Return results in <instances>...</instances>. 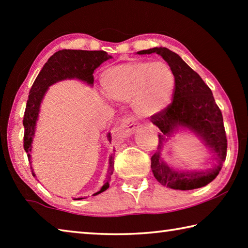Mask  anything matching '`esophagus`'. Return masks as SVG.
<instances>
[{
	"label": "esophagus",
	"instance_id": "1",
	"mask_svg": "<svg viewBox=\"0 0 248 248\" xmlns=\"http://www.w3.org/2000/svg\"><path fill=\"white\" fill-rule=\"evenodd\" d=\"M138 127H139V124L137 123L134 117H125V118L121 120L119 124V130L124 136H130V134L136 131Z\"/></svg>",
	"mask_w": 248,
	"mask_h": 248
}]
</instances>
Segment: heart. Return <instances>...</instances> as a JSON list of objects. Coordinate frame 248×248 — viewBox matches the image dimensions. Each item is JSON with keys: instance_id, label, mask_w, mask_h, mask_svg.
Returning a JSON list of instances; mask_svg holds the SVG:
<instances>
[{"instance_id": "obj_1", "label": "heart", "mask_w": 248, "mask_h": 248, "mask_svg": "<svg viewBox=\"0 0 248 248\" xmlns=\"http://www.w3.org/2000/svg\"><path fill=\"white\" fill-rule=\"evenodd\" d=\"M175 75L164 61L136 60L104 71L102 85L110 99L132 102L134 111L151 117L164 110L173 98Z\"/></svg>"}]
</instances>
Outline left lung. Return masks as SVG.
Wrapping results in <instances>:
<instances>
[{
  "instance_id": "1",
  "label": "left lung",
  "mask_w": 248,
  "mask_h": 248,
  "mask_svg": "<svg viewBox=\"0 0 248 248\" xmlns=\"http://www.w3.org/2000/svg\"><path fill=\"white\" fill-rule=\"evenodd\" d=\"M159 54L169 63L175 75L173 102L164 110L151 117V121L161 130L157 151L151 157V169L159 184L171 189L191 190L211 183L221 170L226 157L228 140L223 117L216 104L211 90L177 53L164 47L138 51V54ZM179 127L190 129L216 155L217 163L203 172H180L171 169L162 161V143Z\"/></svg>"
}]
</instances>
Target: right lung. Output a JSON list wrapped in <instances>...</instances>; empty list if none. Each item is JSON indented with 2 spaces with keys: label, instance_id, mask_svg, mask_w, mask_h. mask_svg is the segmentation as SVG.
<instances>
[{
  "label": "right lung",
  "instance_id": "1",
  "mask_svg": "<svg viewBox=\"0 0 248 248\" xmlns=\"http://www.w3.org/2000/svg\"><path fill=\"white\" fill-rule=\"evenodd\" d=\"M112 57L109 56L106 51L96 50V51H89V50H71L63 49L59 50L58 52L52 54L46 62L44 68L36 78L33 82L31 92H29L26 109H25L23 124L25 128L24 132V149L26 151L28 161L31 163V151L32 138L35 136L36 124L38 120L40 104L48 91L49 86L59 81L66 78H78L79 81L93 85L94 84V71L108 59ZM108 140H111L110 133H108ZM114 155L112 153L109 156V167L106 176V180L100 190L95 192L93 196L100 194V192L108 189L109 182L111 179V175L114 173ZM32 175L35 176L33 170ZM83 199V198H78Z\"/></svg>",
  "mask_w": 248,
  "mask_h": 248
}]
</instances>
